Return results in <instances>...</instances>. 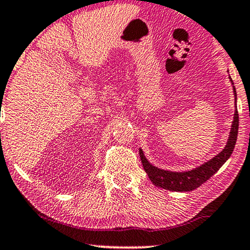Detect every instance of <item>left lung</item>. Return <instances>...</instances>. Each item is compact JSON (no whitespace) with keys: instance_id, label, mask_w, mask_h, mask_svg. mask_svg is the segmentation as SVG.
Listing matches in <instances>:
<instances>
[{"instance_id":"obj_1","label":"left lung","mask_w":250,"mask_h":250,"mask_svg":"<svg viewBox=\"0 0 250 250\" xmlns=\"http://www.w3.org/2000/svg\"><path fill=\"white\" fill-rule=\"evenodd\" d=\"M231 80V78H230ZM232 82V80H231ZM233 84V83H232ZM234 94L235 88L233 86ZM237 99V98H235ZM239 128V114L238 110L234 112L233 123H232V128L230 132V138H229L228 145L225 146L223 151L215 156L209 162L205 163L204 165L198 167L196 169L189 170V172H169V170L159 169L157 167L152 166L148 160L146 159L142 150H140V158H141L143 168L148 174L150 181L156 187L162 188V189L170 190V191H192L197 188H199L201 184L209 180L222 165L227 162L229 157L231 156L233 151L235 142H237Z\"/></svg>"}]
</instances>
